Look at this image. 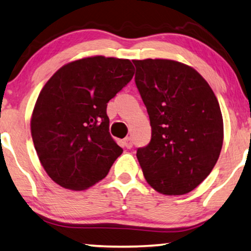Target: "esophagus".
Here are the masks:
<instances>
[{
  "mask_svg": "<svg viewBox=\"0 0 251 251\" xmlns=\"http://www.w3.org/2000/svg\"><path fill=\"white\" fill-rule=\"evenodd\" d=\"M122 143H123V146L126 147V149H131L132 147V140L130 137H126V138L123 139Z\"/></svg>",
  "mask_w": 251,
  "mask_h": 251,
  "instance_id": "esophagus-1",
  "label": "esophagus"
}]
</instances>
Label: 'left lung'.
<instances>
[{
	"label": "left lung",
	"mask_w": 251,
	"mask_h": 251,
	"mask_svg": "<svg viewBox=\"0 0 251 251\" xmlns=\"http://www.w3.org/2000/svg\"><path fill=\"white\" fill-rule=\"evenodd\" d=\"M132 61L152 128L149 145L137 150L144 177L159 193L186 194L208 177L221 154L224 125L217 98L188 65Z\"/></svg>",
	"instance_id": "8db88e82"
}]
</instances>
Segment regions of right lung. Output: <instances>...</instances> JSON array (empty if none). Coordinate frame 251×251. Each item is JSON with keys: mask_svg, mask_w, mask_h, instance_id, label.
<instances>
[{"mask_svg": "<svg viewBox=\"0 0 251 251\" xmlns=\"http://www.w3.org/2000/svg\"><path fill=\"white\" fill-rule=\"evenodd\" d=\"M133 74L129 59L94 56L64 65L44 84L30 132L54 183L83 191L106 177L123 152L109 135L106 107Z\"/></svg>", "mask_w": 251, "mask_h": 251, "instance_id": "add662e5", "label": "right lung"}]
</instances>
